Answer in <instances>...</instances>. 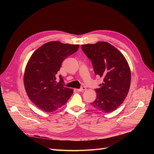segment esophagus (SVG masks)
<instances>
[{"instance_id":"esophagus-1","label":"esophagus","mask_w":154,"mask_h":154,"mask_svg":"<svg viewBox=\"0 0 154 154\" xmlns=\"http://www.w3.org/2000/svg\"><path fill=\"white\" fill-rule=\"evenodd\" d=\"M86 87H82V88H79V89H76L78 92H83V91H86Z\"/></svg>"}]
</instances>
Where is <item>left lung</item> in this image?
Masks as SVG:
<instances>
[{
	"label": "left lung",
	"instance_id": "8db88e82",
	"mask_svg": "<svg viewBox=\"0 0 154 154\" xmlns=\"http://www.w3.org/2000/svg\"><path fill=\"white\" fill-rule=\"evenodd\" d=\"M82 49L91 60L96 75L103 78L95 89L97 96L91 106L102 113L111 112L122 104L129 91L131 71L127 60L106 42L82 45Z\"/></svg>",
	"mask_w": 154,
	"mask_h": 154
}]
</instances>
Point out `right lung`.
<instances>
[{
	"label": "right lung",
	"instance_id": "right-lung-1",
	"mask_svg": "<svg viewBox=\"0 0 154 154\" xmlns=\"http://www.w3.org/2000/svg\"><path fill=\"white\" fill-rule=\"evenodd\" d=\"M78 48V44L51 41L32 54L26 66L24 83L27 96L40 110L45 112L57 110L72 94V88L64 87L62 76L57 83L56 76L63 60Z\"/></svg>",
	"mask_w": 154,
	"mask_h": 154
}]
</instances>
